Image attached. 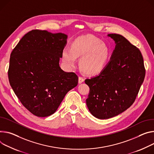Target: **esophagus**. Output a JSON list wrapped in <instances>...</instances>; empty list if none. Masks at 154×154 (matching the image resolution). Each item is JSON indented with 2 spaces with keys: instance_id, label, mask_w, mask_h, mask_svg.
Instances as JSON below:
<instances>
[{
  "instance_id": "esophagus-1",
  "label": "esophagus",
  "mask_w": 154,
  "mask_h": 154,
  "mask_svg": "<svg viewBox=\"0 0 154 154\" xmlns=\"http://www.w3.org/2000/svg\"><path fill=\"white\" fill-rule=\"evenodd\" d=\"M83 81H84V79H83V77H81V76H79V83H81L83 82Z\"/></svg>"
}]
</instances>
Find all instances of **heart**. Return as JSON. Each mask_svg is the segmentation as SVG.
<instances>
[{
    "label": "heart",
    "instance_id": "heart-1",
    "mask_svg": "<svg viewBox=\"0 0 154 154\" xmlns=\"http://www.w3.org/2000/svg\"><path fill=\"white\" fill-rule=\"evenodd\" d=\"M110 56V49L102 41L93 35L80 37L72 44L71 48L63 50V58L69 67L76 64L77 57H80V67L85 73L96 75L106 67Z\"/></svg>",
    "mask_w": 154,
    "mask_h": 154
}]
</instances>
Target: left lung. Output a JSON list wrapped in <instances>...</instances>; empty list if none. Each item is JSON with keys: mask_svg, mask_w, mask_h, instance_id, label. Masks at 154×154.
Returning <instances> with one entry per match:
<instances>
[{"mask_svg": "<svg viewBox=\"0 0 154 154\" xmlns=\"http://www.w3.org/2000/svg\"><path fill=\"white\" fill-rule=\"evenodd\" d=\"M108 35L116 44L110 61L100 74L85 81L90 87L87 107L91 114L100 119L115 117L129 108L146 74L139 48L120 34Z\"/></svg>", "mask_w": 154, "mask_h": 154, "instance_id": "8db88e82", "label": "left lung"}]
</instances>
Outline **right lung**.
<instances>
[{
    "label": "right lung",
    "instance_id": "obj_1",
    "mask_svg": "<svg viewBox=\"0 0 154 154\" xmlns=\"http://www.w3.org/2000/svg\"><path fill=\"white\" fill-rule=\"evenodd\" d=\"M67 35L35 29L26 34L10 54V84L21 104L35 116L54 114L66 93L78 84L74 72L59 65Z\"/></svg>",
    "mask_w": 154,
    "mask_h": 154
}]
</instances>
